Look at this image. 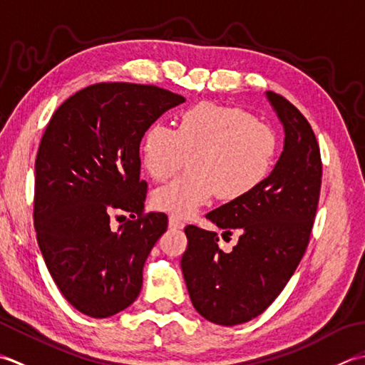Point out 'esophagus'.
I'll return each mask as SVG.
<instances>
[{"instance_id":"esophagus-1","label":"esophagus","mask_w":365,"mask_h":365,"mask_svg":"<svg viewBox=\"0 0 365 365\" xmlns=\"http://www.w3.org/2000/svg\"><path fill=\"white\" fill-rule=\"evenodd\" d=\"M168 227H170V230H181L184 227V224L180 219H176V217H173V215H170Z\"/></svg>"}]
</instances>
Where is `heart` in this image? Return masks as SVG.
Listing matches in <instances>:
<instances>
[{"instance_id": "heart-1", "label": "heart", "mask_w": 365, "mask_h": 365, "mask_svg": "<svg viewBox=\"0 0 365 365\" xmlns=\"http://www.w3.org/2000/svg\"><path fill=\"white\" fill-rule=\"evenodd\" d=\"M140 151L154 181L167 180L192 158L190 176L176 178L151 195L158 211L187 219L215 195L236 202L258 189L272 168L277 138L242 108L202 102L182 111L176 130L162 123L150 125Z\"/></svg>"}]
</instances>
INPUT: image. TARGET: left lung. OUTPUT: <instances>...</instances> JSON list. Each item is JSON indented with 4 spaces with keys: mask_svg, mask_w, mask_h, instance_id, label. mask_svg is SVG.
<instances>
[{
    "mask_svg": "<svg viewBox=\"0 0 365 365\" xmlns=\"http://www.w3.org/2000/svg\"><path fill=\"white\" fill-rule=\"evenodd\" d=\"M284 125V150L247 197L206 214L224 235L240 233L230 254L214 232L187 225L181 269L190 301L207 322L235 326L271 306L307 249L322 187V155L309 121L293 103L266 93Z\"/></svg>",
    "mask_w": 365,
    "mask_h": 365,
    "instance_id": "left-lung-1",
    "label": "left lung"
}]
</instances>
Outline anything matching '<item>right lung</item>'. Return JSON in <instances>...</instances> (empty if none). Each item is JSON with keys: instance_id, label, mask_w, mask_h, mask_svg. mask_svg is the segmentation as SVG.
Returning <instances> with one entry per match:
<instances>
[{"instance_id": "1", "label": "right lung", "mask_w": 365, "mask_h": 365, "mask_svg": "<svg viewBox=\"0 0 365 365\" xmlns=\"http://www.w3.org/2000/svg\"><path fill=\"white\" fill-rule=\"evenodd\" d=\"M182 102L158 86L99 83L71 96L43 132L34 165L37 244L59 292L81 314L108 318L140 294L146 258L168 225L163 212L143 214L140 141ZM115 210L139 219L113 232Z\"/></svg>"}]
</instances>
